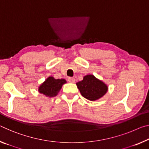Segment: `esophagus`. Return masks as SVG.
I'll return each mask as SVG.
<instances>
[{
  "mask_svg": "<svg viewBox=\"0 0 149 149\" xmlns=\"http://www.w3.org/2000/svg\"><path fill=\"white\" fill-rule=\"evenodd\" d=\"M68 81L70 82V83H75V79L74 78V77H68Z\"/></svg>",
  "mask_w": 149,
  "mask_h": 149,
  "instance_id": "obj_1",
  "label": "esophagus"
}]
</instances>
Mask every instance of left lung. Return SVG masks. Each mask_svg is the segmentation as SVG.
<instances>
[{"mask_svg":"<svg viewBox=\"0 0 149 149\" xmlns=\"http://www.w3.org/2000/svg\"><path fill=\"white\" fill-rule=\"evenodd\" d=\"M81 95L89 101H97L104 96L108 91L107 84L92 74L84 76L83 80L76 83Z\"/></svg>","mask_w":149,"mask_h":149,"instance_id":"left-lung-1","label":"left lung"}]
</instances>
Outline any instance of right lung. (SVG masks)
Returning <instances> with one entry per match:
<instances>
[{
	"label": "right lung",
	"mask_w": 149,
	"mask_h": 149,
	"mask_svg": "<svg viewBox=\"0 0 149 149\" xmlns=\"http://www.w3.org/2000/svg\"><path fill=\"white\" fill-rule=\"evenodd\" d=\"M64 79H55L53 76H49L38 87L39 93L48 97H54L58 95L63 84L66 83Z\"/></svg>",
	"instance_id": "1"
}]
</instances>
